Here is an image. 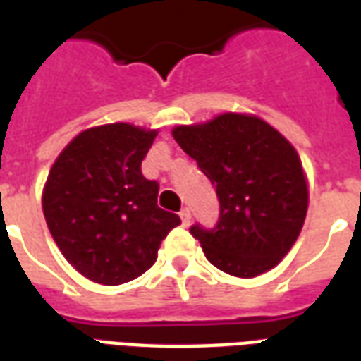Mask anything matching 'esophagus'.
I'll return each instance as SVG.
<instances>
[{
	"label": "esophagus",
	"instance_id": "1",
	"mask_svg": "<svg viewBox=\"0 0 361 361\" xmlns=\"http://www.w3.org/2000/svg\"><path fill=\"white\" fill-rule=\"evenodd\" d=\"M180 219L181 222H183V226H189V224H191V211H189V209H181Z\"/></svg>",
	"mask_w": 361,
	"mask_h": 361
}]
</instances>
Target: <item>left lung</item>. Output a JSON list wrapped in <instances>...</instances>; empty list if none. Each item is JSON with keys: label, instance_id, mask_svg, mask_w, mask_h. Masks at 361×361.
Wrapping results in <instances>:
<instances>
[{"label": "left lung", "instance_id": "left-lung-1", "mask_svg": "<svg viewBox=\"0 0 361 361\" xmlns=\"http://www.w3.org/2000/svg\"><path fill=\"white\" fill-rule=\"evenodd\" d=\"M173 139L216 188V226H191L220 271L253 279L292 250L307 212V181L295 149L263 119L222 114L173 127Z\"/></svg>", "mask_w": 361, "mask_h": 361}]
</instances>
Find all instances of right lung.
Segmentation results:
<instances>
[{
	"mask_svg": "<svg viewBox=\"0 0 361 361\" xmlns=\"http://www.w3.org/2000/svg\"><path fill=\"white\" fill-rule=\"evenodd\" d=\"M157 133L129 123L90 127L48 173L46 224L63 257L92 282L118 286L141 276L168 232L181 224L158 207V181L141 172Z\"/></svg>",
	"mask_w": 361,
	"mask_h": 361,
	"instance_id": "obj_1",
	"label": "right lung"
}]
</instances>
